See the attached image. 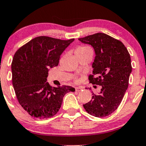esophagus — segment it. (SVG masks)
Returning a JSON list of instances; mask_svg holds the SVG:
<instances>
[{"label":"esophagus","instance_id":"34e87169","mask_svg":"<svg viewBox=\"0 0 146 146\" xmlns=\"http://www.w3.org/2000/svg\"><path fill=\"white\" fill-rule=\"evenodd\" d=\"M83 89V88L82 87H81V86H79V87H76V88H75V90H76V91H80V90H82Z\"/></svg>","mask_w":146,"mask_h":146}]
</instances>
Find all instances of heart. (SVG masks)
I'll return each mask as SVG.
<instances>
[{
	"mask_svg": "<svg viewBox=\"0 0 146 146\" xmlns=\"http://www.w3.org/2000/svg\"><path fill=\"white\" fill-rule=\"evenodd\" d=\"M88 49H90V48L88 47H87V46H78V47L76 48V50H75V53H77V52L86 51V50H88Z\"/></svg>",
	"mask_w": 146,
	"mask_h": 146,
	"instance_id": "b5f03b06",
	"label": "heart"
}]
</instances>
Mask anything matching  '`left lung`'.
Wrapping results in <instances>:
<instances>
[{
    "mask_svg": "<svg viewBox=\"0 0 146 146\" xmlns=\"http://www.w3.org/2000/svg\"><path fill=\"white\" fill-rule=\"evenodd\" d=\"M78 40L94 48L93 71L88 80L93 84L102 86L98 95L92 91V100L83 106L93 116L106 117L117 110L128 88L132 72L130 56L121 41L104 33Z\"/></svg>",
    "mask_w": 146,
    "mask_h": 146,
    "instance_id": "8db88e82",
    "label": "left lung"
}]
</instances>
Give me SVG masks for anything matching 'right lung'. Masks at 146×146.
<instances>
[{
	"instance_id": "add662e5",
	"label": "right lung",
	"mask_w": 146,
	"mask_h": 146,
	"mask_svg": "<svg viewBox=\"0 0 146 146\" xmlns=\"http://www.w3.org/2000/svg\"><path fill=\"white\" fill-rule=\"evenodd\" d=\"M73 41L39 36L15 53L11 62L13 86L19 104L31 117L54 116L65 94L75 91L71 86L51 87L46 82L49 68L58 66L61 54Z\"/></svg>"
}]
</instances>
